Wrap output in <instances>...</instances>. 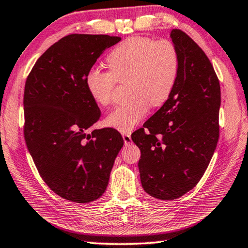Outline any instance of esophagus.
I'll return each instance as SVG.
<instances>
[{
  "mask_svg": "<svg viewBox=\"0 0 248 248\" xmlns=\"http://www.w3.org/2000/svg\"><path fill=\"white\" fill-rule=\"evenodd\" d=\"M122 136H123V140L125 144H131L132 142V138H131V134L129 133H123L122 134Z\"/></svg>",
  "mask_w": 248,
  "mask_h": 248,
  "instance_id": "1",
  "label": "esophagus"
}]
</instances>
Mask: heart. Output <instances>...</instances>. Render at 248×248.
I'll return each mask as SVG.
<instances>
[{"mask_svg":"<svg viewBox=\"0 0 248 248\" xmlns=\"http://www.w3.org/2000/svg\"><path fill=\"white\" fill-rule=\"evenodd\" d=\"M108 73L93 68L85 78L86 89L100 107L113 102L116 81L128 79L132 99L107 116L104 124L128 133L140 124L151 106L161 107L174 90L180 71V56L169 39L154 40L134 37L121 42L106 60Z\"/></svg>","mask_w":248,"mask_h":248,"instance_id":"obj_1","label":"heart"}]
</instances>
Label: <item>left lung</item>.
Listing matches in <instances>:
<instances>
[{"mask_svg": "<svg viewBox=\"0 0 248 248\" xmlns=\"http://www.w3.org/2000/svg\"><path fill=\"white\" fill-rule=\"evenodd\" d=\"M170 37L180 71L168 101L132 134L140 149L142 188L161 201L193 189L207 170L219 140V79L199 46L180 29Z\"/></svg>", "mask_w": 248, "mask_h": 248, "instance_id": "1", "label": "left lung"}]
</instances>
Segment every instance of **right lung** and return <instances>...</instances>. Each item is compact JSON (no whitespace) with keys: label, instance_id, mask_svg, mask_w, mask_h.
Masks as SVG:
<instances>
[{"label":"right lung","instance_id":"add662e5","mask_svg":"<svg viewBox=\"0 0 248 248\" xmlns=\"http://www.w3.org/2000/svg\"><path fill=\"white\" fill-rule=\"evenodd\" d=\"M119 41L108 34H68L38 59L26 80V145L46 184L74 202L102 196L124 144L114 128L86 133L101 114L86 89V75Z\"/></svg>","mask_w":248,"mask_h":248}]
</instances>
